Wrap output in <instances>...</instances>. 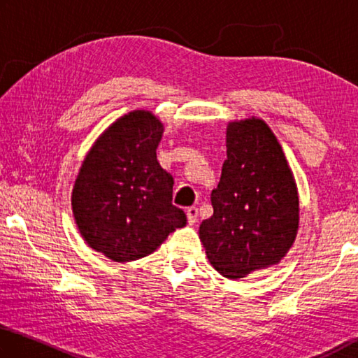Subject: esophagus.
I'll return each instance as SVG.
<instances>
[{
    "instance_id": "obj_1",
    "label": "esophagus",
    "mask_w": 358,
    "mask_h": 358,
    "mask_svg": "<svg viewBox=\"0 0 358 358\" xmlns=\"http://www.w3.org/2000/svg\"><path fill=\"white\" fill-rule=\"evenodd\" d=\"M187 220H189V224L196 223V220H198V209L196 208L187 209Z\"/></svg>"
}]
</instances>
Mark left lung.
Listing matches in <instances>:
<instances>
[{
	"label": "left lung",
	"instance_id": "8db88e82",
	"mask_svg": "<svg viewBox=\"0 0 358 358\" xmlns=\"http://www.w3.org/2000/svg\"><path fill=\"white\" fill-rule=\"evenodd\" d=\"M222 178L212 190L214 215L199 224L206 255L224 278L277 266L299 231V192L277 136L259 117L227 125Z\"/></svg>",
	"mask_w": 358,
	"mask_h": 358
}]
</instances>
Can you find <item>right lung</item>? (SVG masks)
Here are the masks:
<instances>
[{"mask_svg": "<svg viewBox=\"0 0 358 358\" xmlns=\"http://www.w3.org/2000/svg\"><path fill=\"white\" fill-rule=\"evenodd\" d=\"M163 122L152 111L116 119L87 150L72 190V212L83 241L116 262L155 252L187 224L173 206V176L157 162Z\"/></svg>", "mask_w": 358, "mask_h": 358, "instance_id": "add662e5", "label": "right lung"}]
</instances>
